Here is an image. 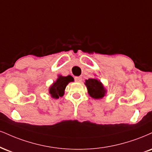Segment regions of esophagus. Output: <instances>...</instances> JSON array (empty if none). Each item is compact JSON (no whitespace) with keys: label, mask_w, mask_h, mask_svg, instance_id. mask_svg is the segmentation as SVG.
I'll return each mask as SVG.
<instances>
[{"label":"esophagus","mask_w":152,"mask_h":152,"mask_svg":"<svg viewBox=\"0 0 152 152\" xmlns=\"http://www.w3.org/2000/svg\"><path fill=\"white\" fill-rule=\"evenodd\" d=\"M74 78H75V81L76 82H81L82 81V78L81 76H76Z\"/></svg>","instance_id":"1"}]
</instances>
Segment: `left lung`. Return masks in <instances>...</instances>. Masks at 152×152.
Wrapping results in <instances>:
<instances>
[{
    "instance_id": "left-lung-1",
    "label": "left lung",
    "mask_w": 152,
    "mask_h": 152,
    "mask_svg": "<svg viewBox=\"0 0 152 152\" xmlns=\"http://www.w3.org/2000/svg\"><path fill=\"white\" fill-rule=\"evenodd\" d=\"M85 85L87 88L88 94L94 99H101L107 94V90L103 84L98 78H89L86 80Z\"/></svg>"
}]
</instances>
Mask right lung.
I'll use <instances>...</instances> for the list:
<instances>
[{
  "label": "right lung",
  "instance_id": "1",
  "mask_svg": "<svg viewBox=\"0 0 152 152\" xmlns=\"http://www.w3.org/2000/svg\"><path fill=\"white\" fill-rule=\"evenodd\" d=\"M74 81V78L69 75L67 76H63L58 75L57 79L54 81L49 88V94L50 96L54 99H58L59 97H62L64 95L66 87L70 82Z\"/></svg>",
  "mask_w": 152,
  "mask_h": 152
}]
</instances>
